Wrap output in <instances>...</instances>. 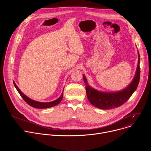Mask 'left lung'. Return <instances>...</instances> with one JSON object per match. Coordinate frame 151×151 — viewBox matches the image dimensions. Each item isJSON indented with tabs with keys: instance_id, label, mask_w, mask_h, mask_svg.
I'll list each match as a JSON object with an SVG mask.
<instances>
[{
	"instance_id": "8db88e82",
	"label": "left lung",
	"mask_w": 151,
	"mask_h": 151,
	"mask_svg": "<svg viewBox=\"0 0 151 151\" xmlns=\"http://www.w3.org/2000/svg\"><path fill=\"white\" fill-rule=\"evenodd\" d=\"M140 74V55L138 51V64L135 76L130 85L121 91L114 93H104L97 91L88 85L87 79L83 75L88 99L91 104L99 109H109L121 106L130 98L137 88Z\"/></svg>"
}]
</instances>
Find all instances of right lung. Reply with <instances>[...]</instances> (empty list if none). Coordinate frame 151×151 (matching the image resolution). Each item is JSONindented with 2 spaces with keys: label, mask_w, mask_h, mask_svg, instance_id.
<instances>
[{
  "label": "right lung",
  "mask_w": 151,
  "mask_h": 151,
  "mask_svg": "<svg viewBox=\"0 0 151 151\" xmlns=\"http://www.w3.org/2000/svg\"><path fill=\"white\" fill-rule=\"evenodd\" d=\"M15 87L16 88L17 90L18 91V92L19 93V94H20L21 97L23 99V100L30 106L35 107V108H38V109H46V108H49V107H53L54 106L57 105L62 100L63 97V93H62V94L61 95V96L57 100L52 101H50V102H39V101H35L33 100L30 99V98H29L27 96H26V95H24L22 92L20 91V90L19 89V88L18 87V86L16 85V83H15L14 81H13Z\"/></svg>",
  "instance_id": "obj_1"
}]
</instances>
